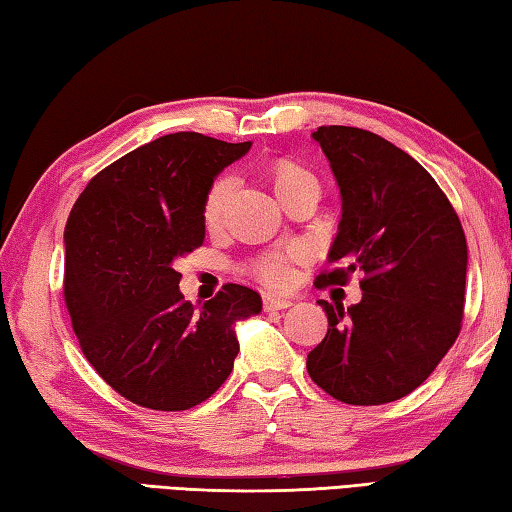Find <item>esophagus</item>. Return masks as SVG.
Segmentation results:
<instances>
[{
    "label": "esophagus",
    "mask_w": 512,
    "mask_h": 512,
    "mask_svg": "<svg viewBox=\"0 0 512 512\" xmlns=\"http://www.w3.org/2000/svg\"><path fill=\"white\" fill-rule=\"evenodd\" d=\"M289 305H292V301H287V298H276V296H272V294H265V296H263V310H265V312L287 310Z\"/></svg>",
    "instance_id": "obj_1"
}]
</instances>
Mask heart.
Listing matches in <instances>:
<instances>
[{"label": "heart", "mask_w": 512, "mask_h": 512, "mask_svg": "<svg viewBox=\"0 0 512 512\" xmlns=\"http://www.w3.org/2000/svg\"><path fill=\"white\" fill-rule=\"evenodd\" d=\"M267 176L269 182H272L276 198L283 205L303 194H321L318 178L310 169H305L294 160H276L269 167ZM231 191H234V182L227 176H220L209 185L205 198H202V220H205L207 229H218L223 225ZM298 256H301L298 249H292L287 254H265L252 263V274L267 287H287L289 281H292V260H296Z\"/></svg>", "instance_id": "obj_1"}]
</instances>
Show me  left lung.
<instances>
[{
    "label": "left lung",
    "mask_w": 512,
    "mask_h": 512,
    "mask_svg": "<svg viewBox=\"0 0 512 512\" xmlns=\"http://www.w3.org/2000/svg\"><path fill=\"white\" fill-rule=\"evenodd\" d=\"M341 187L343 216L316 287L361 272V303L318 301L327 334L307 372L330 397L381 406L406 397L435 372L461 332L468 247L461 220L435 178L372 131L318 127Z\"/></svg>",
    "instance_id": "left-lung-1"
}]
</instances>
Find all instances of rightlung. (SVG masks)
<instances>
[{
  "label": "right lung",
  "mask_w": 512,
  "mask_h": 512,
  "mask_svg": "<svg viewBox=\"0 0 512 512\" xmlns=\"http://www.w3.org/2000/svg\"><path fill=\"white\" fill-rule=\"evenodd\" d=\"M252 147L169 133L89 180L64 229V301L95 372L131 403L180 412L234 370V325L263 301L227 283L196 310L180 294L178 258L205 240L202 198Z\"/></svg>",
  "instance_id": "1"
}]
</instances>
